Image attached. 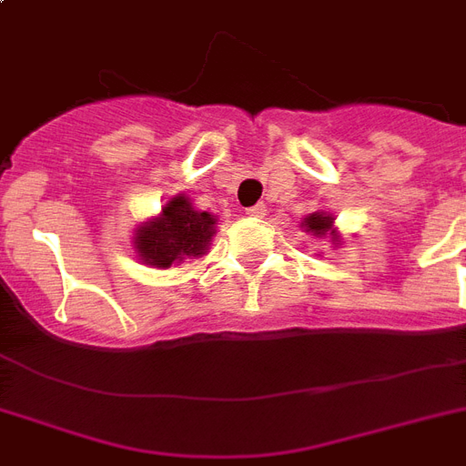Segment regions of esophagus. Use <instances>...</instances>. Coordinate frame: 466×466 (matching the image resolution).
I'll list each match as a JSON object with an SVG mask.
<instances>
[{
  "instance_id": "34e87169",
  "label": "esophagus",
  "mask_w": 466,
  "mask_h": 466,
  "mask_svg": "<svg viewBox=\"0 0 466 466\" xmlns=\"http://www.w3.org/2000/svg\"><path fill=\"white\" fill-rule=\"evenodd\" d=\"M247 215H251V218H263L266 215V208H263V203L254 205V208H248Z\"/></svg>"
}]
</instances>
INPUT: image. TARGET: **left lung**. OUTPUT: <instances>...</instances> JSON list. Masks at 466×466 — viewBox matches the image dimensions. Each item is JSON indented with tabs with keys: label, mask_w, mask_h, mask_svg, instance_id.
<instances>
[{
	"label": "left lung",
	"mask_w": 466,
	"mask_h": 466,
	"mask_svg": "<svg viewBox=\"0 0 466 466\" xmlns=\"http://www.w3.org/2000/svg\"><path fill=\"white\" fill-rule=\"evenodd\" d=\"M302 227H305V232H309L311 237H331V241H339V232L333 229V215L329 212L319 210V212H311L302 219Z\"/></svg>",
	"instance_id": "obj_1"
}]
</instances>
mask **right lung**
<instances>
[{
    "label": "right lung",
    "mask_w": 466,
    "mask_h": 466,
    "mask_svg": "<svg viewBox=\"0 0 466 466\" xmlns=\"http://www.w3.org/2000/svg\"><path fill=\"white\" fill-rule=\"evenodd\" d=\"M218 218L196 210L183 193L174 196L159 218L142 222L135 232V248L147 266L171 268L183 258H198L208 251Z\"/></svg>",
    "instance_id": "add662e5"
}]
</instances>
